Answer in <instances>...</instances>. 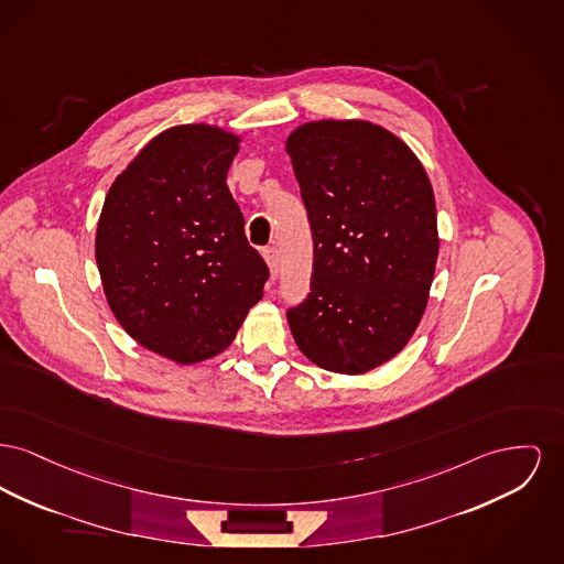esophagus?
<instances>
[{"instance_id": "34e87169", "label": "esophagus", "mask_w": 564, "mask_h": 564, "mask_svg": "<svg viewBox=\"0 0 564 564\" xmlns=\"http://www.w3.org/2000/svg\"><path fill=\"white\" fill-rule=\"evenodd\" d=\"M264 260L268 270H270V276H276V272H279V251H276V247L264 249Z\"/></svg>"}]
</instances>
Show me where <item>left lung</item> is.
Instances as JSON below:
<instances>
[{
  "label": "left lung",
  "instance_id": "obj_1",
  "mask_svg": "<svg viewBox=\"0 0 564 564\" xmlns=\"http://www.w3.org/2000/svg\"><path fill=\"white\" fill-rule=\"evenodd\" d=\"M285 151L315 245L311 294L290 328L313 365L365 375L404 349L431 299V178L404 140L366 119L306 121Z\"/></svg>",
  "mask_w": 564,
  "mask_h": 564
}]
</instances>
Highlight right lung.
Instances as JSON below:
<instances>
[{"mask_svg":"<svg viewBox=\"0 0 564 564\" xmlns=\"http://www.w3.org/2000/svg\"><path fill=\"white\" fill-rule=\"evenodd\" d=\"M242 138L167 128L112 181L96 230L106 302L133 340L181 366L217 358L264 296L268 265L228 189Z\"/></svg>","mask_w":564,"mask_h":564,"instance_id":"1","label":"right lung"}]
</instances>
